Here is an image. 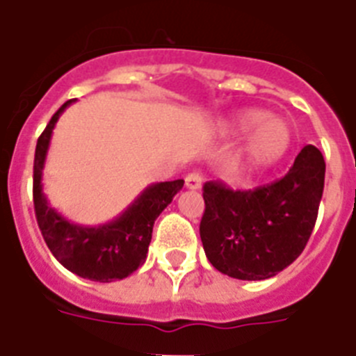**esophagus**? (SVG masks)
Instances as JSON below:
<instances>
[{
	"instance_id": "esophagus-1",
	"label": "esophagus",
	"mask_w": 356,
	"mask_h": 356,
	"mask_svg": "<svg viewBox=\"0 0 356 356\" xmlns=\"http://www.w3.org/2000/svg\"><path fill=\"white\" fill-rule=\"evenodd\" d=\"M184 183H186V188L188 190H199V188L202 186V177L201 173H188L186 179H184Z\"/></svg>"
}]
</instances>
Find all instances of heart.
<instances>
[{"label":"heart","instance_id":"heart-1","mask_svg":"<svg viewBox=\"0 0 356 356\" xmlns=\"http://www.w3.org/2000/svg\"><path fill=\"white\" fill-rule=\"evenodd\" d=\"M248 134L229 172L237 179L253 177L279 163L289 152L293 136L284 119L268 115L264 110L244 108L220 122V132L228 137Z\"/></svg>","mask_w":356,"mask_h":356}]
</instances>
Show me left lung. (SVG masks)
I'll return each instance as SVG.
<instances>
[{
  "mask_svg": "<svg viewBox=\"0 0 356 356\" xmlns=\"http://www.w3.org/2000/svg\"><path fill=\"white\" fill-rule=\"evenodd\" d=\"M321 150L304 146L284 177L234 192L204 184L201 241L208 261L238 280H264L288 268L306 248L324 192Z\"/></svg>",
  "mask_w": 356,
  "mask_h": 356,
  "instance_id": "obj_1",
  "label": "left lung"
}]
</instances>
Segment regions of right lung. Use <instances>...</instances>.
Listing matches in <instances>:
<instances>
[{
    "mask_svg": "<svg viewBox=\"0 0 356 356\" xmlns=\"http://www.w3.org/2000/svg\"><path fill=\"white\" fill-rule=\"evenodd\" d=\"M67 101L38 139L34 157V208L44 243L54 257L68 271L95 282H112L132 275L145 264L152 241V229L161 211L181 192L184 181H166L146 186L127 210L99 226H83L63 217L52 208L43 193V168L49 154L52 130L65 108Z\"/></svg>",
    "mask_w": 356,
    "mask_h": 356,
    "instance_id": "add662e5",
    "label": "right lung"
}]
</instances>
